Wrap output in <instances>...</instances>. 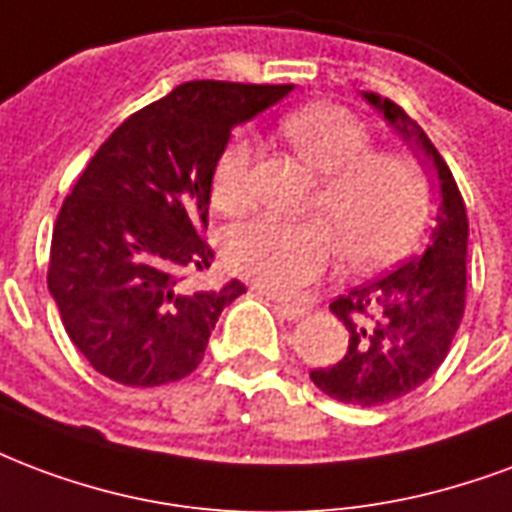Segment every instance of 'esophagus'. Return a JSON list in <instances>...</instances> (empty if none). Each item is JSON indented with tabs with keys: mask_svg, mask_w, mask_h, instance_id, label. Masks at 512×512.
Instances as JSON below:
<instances>
[{
	"mask_svg": "<svg viewBox=\"0 0 512 512\" xmlns=\"http://www.w3.org/2000/svg\"><path fill=\"white\" fill-rule=\"evenodd\" d=\"M276 309H279V314H282L285 320H301V317L306 314V306L295 304V301H279Z\"/></svg>",
	"mask_w": 512,
	"mask_h": 512,
	"instance_id": "34e87169",
	"label": "esophagus"
}]
</instances>
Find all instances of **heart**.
<instances>
[{"mask_svg":"<svg viewBox=\"0 0 512 512\" xmlns=\"http://www.w3.org/2000/svg\"><path fill=\"white\" fill-rule=\"evenodd\" d=\"M282 132L298 157L320 176L309 211L320 219L282 222L260 217L227 230L222 255L236 274L266 290L293 293L342 257L352 268H380L401 257L429 214L426 173L401 151L372 149V132L342 105H306L287 113ZM255 149L236 138L222 151L211 203L238 217L252 206Z\"/></svg>","mask_w":512,"mask_h":512,"instance_id":"heart-1","label":"heart"}]
</instances>
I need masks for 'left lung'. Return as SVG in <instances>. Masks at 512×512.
I'll use <instances>...</instances> for the list:
<instances>
[{
    "label": "left lung",
    "mask_w": 512,
    "mask_h": 512,
    "mask_svg": "<svg viewBox=\"0 0 512 512\" xmlns=\"http://www.w3.org/2000/svg\"><path fill=\"white\" fill-rule=\"evenodd\" d=\"M407 140H415L439 176V214L426 252L333 298L350 333L342 361L312 369L323 393L344 404L380 407L415 391L437 372L467 306V206L437 146L391 100L366 94Z\"/></svg>",
    "instance_id": "obj_1"
}]
</instances>
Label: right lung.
<instances>
[{
	"label": "right lung",
	"instance_id": "obj_1",
	"mask_svg": "<svg viewBox=\"0 0 512 512\" xmlns=\"http://www.w3.org/2000/svg\"><path fill=\"white\" fill-rule=\"evenodd\" d=\"M293 83L189 81L124 119L64 198L51 238L48 290L64 331L94 369L130 388L198 369L233 279L192 290L211 266V179L230 132Z\"/></svg>",
	"mask_w": 512,
	"mask_h": 512
}]
</instances>
